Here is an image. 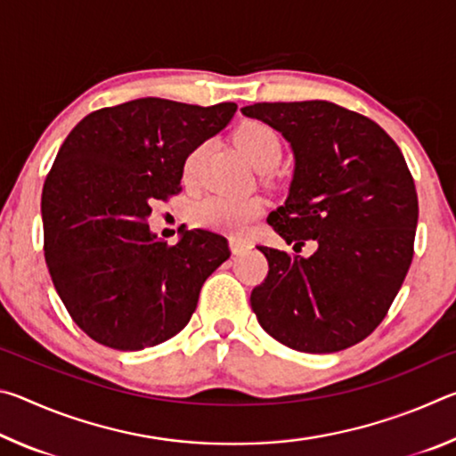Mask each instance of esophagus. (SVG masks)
<instances>
[{
    "mask_svg": "<svg viewBox=\"0 0 456 456\" xmlns=\"http://www.w3.org/2000/svg\"><path fill=\"white\" fill-rule=\"evenodd\" d=\"M229 247H231V251H233V256H239V253H243L245 249H249V243L243 241V239L231 237L229 239Z\"/></svg>",
    "mask_w": 456,
    "mask_h": 456,
    "instance_id": "esophagus-1",
    "label": "esophagus"
}]
</instances>
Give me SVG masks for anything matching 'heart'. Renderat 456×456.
Segmentation results:
<instances>
[{"mask_svg": "<svg viewBox=\"0 0 456 456\" xmlns=\"http://www.w3.org/2000/svg\"><path fill=\"white\" fill-rule=\"evenodd\" d=\"M235 142L249 163L264 171L280 165L283 154V142L273 126L261 120H247L235 130ZM209 144L203 142L189 152L183 165L184 181L192 183L199 175L200 160L205 159ZM261 200L256 197H231L213 192L191 205L189 217L199 227L223 231V233L239 235L256 221L261 213Z\"/></svg>", "mask_w": 456, "mask_h": 456, "instance_id": "heart-1", "label": "heart"}]
</instances>
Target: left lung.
<instances>
[{
    "mask_svg": "<svg viewBox=\"0 0 456 456\" xmlns=\"http://www.w3.org/2000/svg\"><path fill=\"white\" fill-rule=\"evenodd\" d=\"M281 133L296 168L277 235L310 257L259 245L269 272L251 307L291 350L331 354L380 326L414 256L419 197L398 144L374 120L326 100L241 108Z\"/></svg>",
    "mask_w": 456,
    "mask_h": 456,
    "instance_id": "1",
    "label": "left lung"
}]
</instances>
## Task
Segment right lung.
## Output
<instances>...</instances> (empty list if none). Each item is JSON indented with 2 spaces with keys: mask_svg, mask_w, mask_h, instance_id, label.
Segmentation results:
<instances>
[{
  "mask_svg": "<svg viewBox=\"0 0 456 456\" xmlns=\"http://www.w3.org/2000/svg\"><path fill=\"white\" fill-rule=\"evenodd\" d=\"M235 110L138 98L90 112L60 146L42 191L45 264L94 342L136 352L179 334L205 280L229 259L223 235L192 229L167 245L146 221L154 200L181 192L189 152Z\"/></svg>",
  "mask_w": 456,
  "mask_h": 456,
  "instance_id": "add662e5",
  "label": "right lung"
}]
</instances>
